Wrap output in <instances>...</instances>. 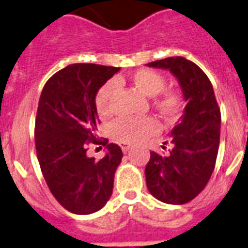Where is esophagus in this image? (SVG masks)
<instances>
[{
  "label": "esophagus",
  "instance_id": "34e87169",
  "mask_svg": "<svg viewBox=\"0 0 248 248\" xmlns=\"http://www.w3.org/2000/svg\"><path fill=\"white\" fill-rule=\"evenodd\" d=\"M130 147H131L130 143H124V142L121 143V149H122L124 154H127V151L130 150Z\"/></svg>",
  "mask_w": 248,
  "mask_h": 248
}]
</instances>
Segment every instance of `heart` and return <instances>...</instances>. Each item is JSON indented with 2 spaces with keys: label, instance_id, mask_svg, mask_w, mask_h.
Listing matches in <instances>:
<instances>
[{
  "label": "heart",
  "instance_id": "heart-1",
  "mask_svg": "<svg viewBox=\"0 0 248 248\" xmlns=\"http://www.w3.org/2000/svg\"><path fill=\"white\" fill-rule=\"evenodd\" d=\"M131 84L143 95L153 98V106L163 117L174 120L182 111V97L175 91H164L165 78L153 69H139L130 77ZM117 89L116 80H108L95 95V106L99 116L108 117L112 112L111 99ZM160 130L154 117L118 118L111 124L109 134L118 142L134 143L153 136Z\"/></svg>",
  "mask_w": 248,
  "mask_h": 248
}]
</instances>
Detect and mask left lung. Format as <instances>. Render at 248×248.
<instances>
[{
    "label": "left lung",
    "mask_w": 248,
    "mask_h": 248,
    "mask_svg": "<svg viewBox=\"0 0 248 248\" xmlns=\"http://www.w3.org/2000/svg\"><path fill=\"white\" fill-rule=\"evenodd\" d=\"M146 65L169 70L178 79L186 103L170 134L169 155L150 153L145 169L147 189L166 204H184L205 188L214 170L219 146V107L211 80L190 60L171 57Z\"/></svg>",
    "instance_id": "8db88e82"
}]
</instances>
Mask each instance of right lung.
<instances>
[{
	"mask_svg": "<svg viewBox=\"0 0 248 248\" xmlns=\"http://www.w3.org/2000/svg\"><path fill=\"white\" fill-rule=\"evenodd\" d=\"M120 68L70 64L45 83L35 121V146L44 179L66 211L91 214L105 207L113 190L122 150L95 136V95ZM92 142L108 149L105 158L86 156Z\"/></svg>",
	"mask_w": 248,
	"mask_h": 248,
	"instance_id": "right-lung-1",
	"label": "right lung"
}]
</instances>
